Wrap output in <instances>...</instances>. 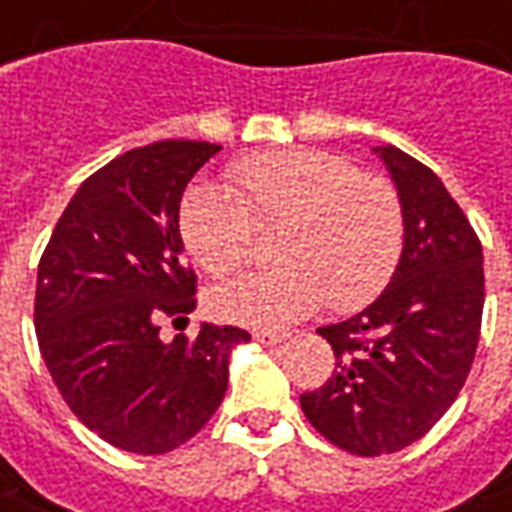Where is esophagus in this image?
Here are the masks:
<instances>
[{
	"mask_svg": "<svg viewBox=\"0 0 512 512\" xmlns=\"http://www.w3.org/2000/svg\"><path fill=\"white\" fill-rule=\"evenodd\" d=\"M255 340L263 345H277L291 340V331H255Z\"/></svg>",
	"mask_w": 512,
	"mask_h": 512,
	"instance_id": "esophagus-1",
	"label": "esophagus"
}]
</instances>
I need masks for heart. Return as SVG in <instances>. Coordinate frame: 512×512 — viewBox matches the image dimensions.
Wrapping results in <instances>:
<instances>
[{
  "mask_svg": "<svg viewBox=\"0 0 512 512\" xmlns=\"http://www.w3.org/2000/svg\"><path fill=\"white\" fill-rule=\"evenodd\" d=\"M229 189L192 186L178 209L189 255L209 274L238 269L255 226H277L266 272L212 286L206 306L240 326L277 328L328 300L351 311L374 300L402 255V203L385 178L326 150H277L243 158Z\"/></svg>",
  "mask_w": 512,
  "mask_h": 512,
  "instance_id": "heart-1",
  "label": "heart"
}]
</instances>
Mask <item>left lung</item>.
Masks as SVG:
<instances>
[{
	"instance_id": "obj_1",
	"label": "left lung",
	"mask_w": 512,
	"mask_h": 512,
	"mask_svg": "<svg viewBox=\"0 0 512 512\" xmlns=\"http://www.w3.org/2000/svg\"><path fill=\"white\" fill-rule=\"evenodd\" d=\"M402 203V255L377 300L317 328L334 374L300 408L331 445L382 456L422 439L453 405L479 345L482 243L436 172L391 144L374 147Z\"/></svg>"
}]
</instances>
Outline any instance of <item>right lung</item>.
<instances>
[{
	"mask_svg": "<svg viewBox=\"0 0 512 512\" xmlns=\"http://www.w3.org/2000/svg\"><path fill=\"white\" fill-rule=\"evenodd\" d=\"M221 150L155 141L93 172L56 223L36 280V337L59 394L104 442L158 456L218 411L229 354L249 334L203 323L195 340L158 320L195 309L178 209L192 175Z\"/></svg>",
	"mask_w": 512,
	"mask_h": 512,
	"instance_id": "1",
	"label": "right lung"
}]
</instances>
